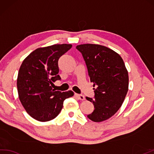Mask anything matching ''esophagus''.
Returning a JSON list of instances; mask_svg holds the SVG:
<instances>
[{"label":"esophagus","mask_w":154,"mask_h":154,"mask_svg":"<svg viewBox=\"0 0 154 154\" xmlns=\"http://www.w3.org/2000/svg\"><path fill=\"white\" fill-rule=\"evenodd\" d=\"M75 95H76V96L80 100H85V97L83 95H82V94H75Z\"/></svg>","instance_id":"1"}]
</instances>
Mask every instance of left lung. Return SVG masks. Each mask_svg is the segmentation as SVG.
I'll return each instance as SVG.
<instances>
[{"instance_id": "left-lung-1", "label": "left lung", "mask_w": 154, "mask_h": 154, "mask_svg": "<svg viewBox=\"0 0 154 154\" xmlns=\"http://www.w3.org/2000/svg\"><path fill=\"white\" fill-rule=\"evenodd\" d=\"M82 54L94 97H86L94 110L87 117L94 122L107 120L123 103L128 90V74L121 56L107 47L95 44L76 46Z\"/></svg>"}]
</instances>
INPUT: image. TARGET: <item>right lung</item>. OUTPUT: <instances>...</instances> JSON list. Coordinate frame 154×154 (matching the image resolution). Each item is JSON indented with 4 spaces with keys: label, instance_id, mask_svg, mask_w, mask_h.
<instances>
[{
    "label": "right lung",
    "instance_id": "1",
    "mask_svg": "<svg viewBox=\"0 0 154 154\" xmlns=\"http://www.w3.org/2000/svg\"><path fill=\"white\" fill-rule=\"evenodd\" d=\"M72 48L70 44H56L37 49L23 61L17 79L20 101L27 112L35 120L45 122L59 114L72 91L61 92L52 88L60 80L58 62Z\"/></svg>",
    "mask_w": 154,
    "mask_h": 154
}]
</instances>
